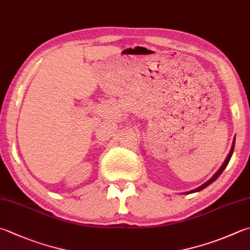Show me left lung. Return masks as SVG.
<instances>
[{
	"label": "left lung",
	"mask_w": 250,
	"mask_h": 250,
	"mask_svg": "<svg viewBox=\"0 0 250 250\" xmlns=\"http://www.w3.org/2000/svg\"><path fill=\"white\" fill-rule=\"evenodd\" d=\"M234 146H235V141L233 143V146H232V149H230V151H229V155H228V158H227V160H225L224 161V163H223V166L220 167V169L218 172H216L214 175L210 178V180L208 181V182H206L204 185H201L200 187H198V188H196V189H194V190H191V191H189L188 192V194H191V192H197V191H200V190H202L204 189V188H206L207 186H209L211 183H213L216 178H218L220 175H221V173H222L223 171H224V168L227 167V166L229 164V160H230V157H232V154H233V151H234Z\"/></svg>",
	"instance_id": "left-lung-1"
}]
</instances>
